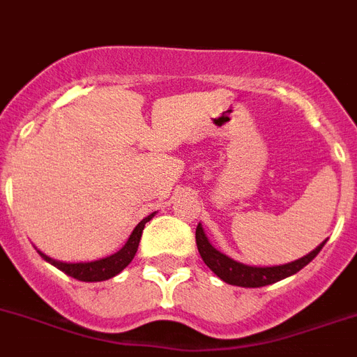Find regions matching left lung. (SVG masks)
<instances>
[{"label":"left lung","instance_id":"obj_1","mask_svg":"<svg viewBox=\"0 0 357 357\" xmlns=\"http://www.w3.org/2000/svg\"><path fill=\"white\" fill-rule=\"evenodd\" d=\"M196 244L201 259L204 260V264L208 266L217 277L225 280L226 284L241 287H262L268 286V284H275V282L282 280V278L291 277V275L298 273L302 268H305L320 253L325 243H321L316 250H312L309 255L302 257V259L289 262V264L271 266V268H255V266L241 264L237 260L222 255L221 252H217L215 248L208 243V238L204 235L201 225H197L196 228Z\"/></svg>","mask_w":357,"mask_h":357}]
</instances>
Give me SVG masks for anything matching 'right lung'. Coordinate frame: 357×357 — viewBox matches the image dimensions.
I'll return each instance as SVG.
<instances>
[{"instance_id": "1", "label": "right lung", "mask_w": 357, "mask_h": 357, "mask_svg": "<svg viewBox=\"0 0 357 357\" xmlns=\"http://www.w3.org/2000/svg\"><path fill=\"white\" fill-rule=\"evenodd\" d=\"M154 213L147 215L145 219H142L138 222L135 230H132L131 237L126 243V246L120 250V252L113 253V255L105 257V259L100 260H93V262H77V264H68V262H59V260L50 259L45 253L39 252V255L50 262L52 266L59 268L61 271H64L68 277H73L80 282H102V280H109L114 275H119L123 268H126L136 255V250H138V244H140L142 231L145 228V222L153 219Z\"/></svg>"}]
</instances>
